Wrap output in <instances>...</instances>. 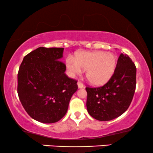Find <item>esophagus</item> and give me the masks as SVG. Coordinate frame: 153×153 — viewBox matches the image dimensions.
Returning <instances> with one entry per match:
<instances>
[{"mask_svg": "<svg viewBox=\"0 0 153 153\" xmlns=\"http://www.w3.org/2000/svg\"><path fill=\"white\" fill-rule=\"evenodd\" d=\"M78 86L79 88H82L84 87V85L81 81H78Z\"/></svg>", "mask_w": 153, "mask_h": 153, "instance_id": "34e87169", "label": "esophagus"}]
</instances>
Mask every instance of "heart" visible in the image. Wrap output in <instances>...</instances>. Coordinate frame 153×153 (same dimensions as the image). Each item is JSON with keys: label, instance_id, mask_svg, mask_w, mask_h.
<instances>
[{"label": "heart", "instance_id": "b5f03b06", "mask_svg": "<svg viewBox=\"0 0 153 153\" xmlns=\"http://www.w3.org/2000/svg\"><path fill=\"white\" fill-rule=\"evenodd\" d=\"M66 67L70 75L80 74L82 70H86L85 76L91 83L101 85L111 78L116 68L117 59L114 54L102 51L80 52L75 59L67 57Z\"/></svg>", "mask_w": 153, "mask_h": 153}]
</instances>
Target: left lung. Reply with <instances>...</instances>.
I'll return each instance as SVG.
<instances>
[{
  "instance_id": "obj_1",
  "label": "left lung",
  "mask_w": 153,
  "mask_h": 153,
  "mask_svg": "<svg viewBox=\"0 0 153 153\" xmlns=\"http://www.w3.org/2000/svg\"><path fill=\"white\" fill-rule=\"evenodd\" d=\"M136 73V66L130 57L121 54L114 73L106 84L85 88L89 114L99 121H109L124 114L134 96Z\"/></svg>"
}]
</instances>
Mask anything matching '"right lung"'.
I'll use <instances>...</instances> for the list:
<instances>
[{
  "label": "right lung",
  "instance_id": "obj_1",
  "mask_svg": "<svg viewBox=\"0 0 153 153\" xmlns=\"http://www.w3.org/2000/svg\"><path fill=\"white\" fill-rule=\"evenodd\" d=\"M64 48L40 47L26 54L19 67L18 92L23 107L38 122L54 123L65 115L78 80L65 73L59 59Z\"/></svg>",
  "mask_w": 153,
  "mask_h": 153
}]
</instances>
